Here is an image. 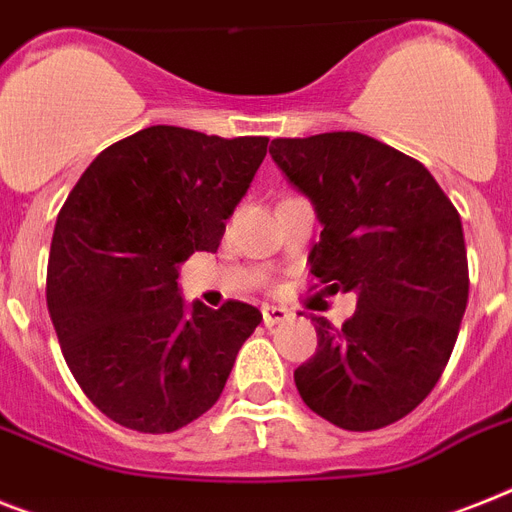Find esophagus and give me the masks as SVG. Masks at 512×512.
<instances>
[{
    "label": "esophagus",
    "mask_w": 512,
    "mask_h": 512,
    "mask_svg": "<svg viewBox=\"0 0 512 512\" xmlns=\"http://www.w3.org/2000/svg\"><path fill=\"white\" fill-rule=\"evenodd\" d=\"M289 318H292V310H286V307H278V305H265L263 307V323L268 328L289 321Z\"/></svg>",
    "instance_id": "1"
}]
</instances>
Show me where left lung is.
I'll use <instances>...</instances> for the list:
<instances>
[{"label": "left lung", "mask_w": 512, "mask_h": 512, "mask_svg": "<svg viewBox=\"0 0 512 512\" xmlns=\"http://www.w3.org/2000/svg\"><path fill=\"white\" fill-rule=\"evenodd\" d=\"M270 155L323 223L315 286L357 292L342 326L313 318L299 397L344 431L384 429L429 397L458 342L471 284L458 210L421 162L357 131L273 139Z\"/></svg>", "instance_id": "left-lung-1"}]
</instances>
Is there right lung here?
Returning a JSON list of instances; mask_svg holds the SVG:
<instances>
[{"label":"right lung","mask_w":512,"mask_h":512,"mask_svg":"<svg viewBox=\"0 0 512 512\" xmlns=\"http://www.w3.org/2000/svg\"><path fill=\"white\" fill-rule=\"evenodd\" d=\"M265 152V136L149 126L99 152L65 199L47 307L70 373L110 421L170 434L218 402L263 315L239 299L186 313L178 265L218 249Z\"/></svg>","instance_id":"obj_1"}]
</instances>
